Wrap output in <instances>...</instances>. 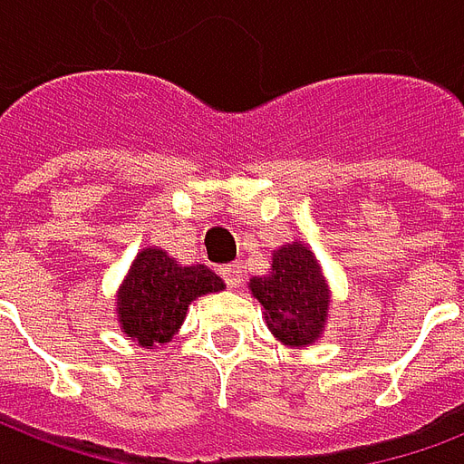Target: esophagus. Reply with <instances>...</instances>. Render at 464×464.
<instances>
[{
    "mask_svg": "<svg viewBox=\"0 0 464 464\" xmlns=\"http://www.w3.org/2000/svg\"><path fill=\"white\" fill-rule=\"evenodd\" d=\"M221 276H224V282L231 286V289H236V286H240V282H243V267L240 265H224L221 267Z\"/></svg>",
    "mask_w": 464,
    "mask_h": 464,
    "instance_id": "obj_1",
    "label": "esophagus"
}]
</instances>
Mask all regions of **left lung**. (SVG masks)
<instances>
[{
	"label": "left lung",
	"instance_id": "obj_1",
	"mask_svg": "<svg viewBox=\"0 0 464 464\" xmlns=\"http://www.w3.org/2000/svg\"><path fill=\"white\" fill-rule=\"evenodd\" d=\"M250 291L265 308L269 330L284 344L304 346L320 337L327 317V289L315 255L304 243L279 247L272 275L253 276Z\"/></svg>",
	"mask_w": 464,
	"mask_h": 464
}]
</instances>
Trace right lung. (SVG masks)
<instances>
[{"label":"right lung","mask_w":464,"mask_h":464,"mask_svg":"<svg viewBox=\"0 0 464 464\" xmlns=\"http://www.w3.org/2000/svg\"><path fill=\"white\" fill-rule=\"evenodd\" d=\"M221 289V276L204 265L180 267L159 247H147L137 255L120 289V324L141 346L166 344L182 324L188 305Z\"/></svg>","instance_id":"right-lung-1"}]
</instances>
